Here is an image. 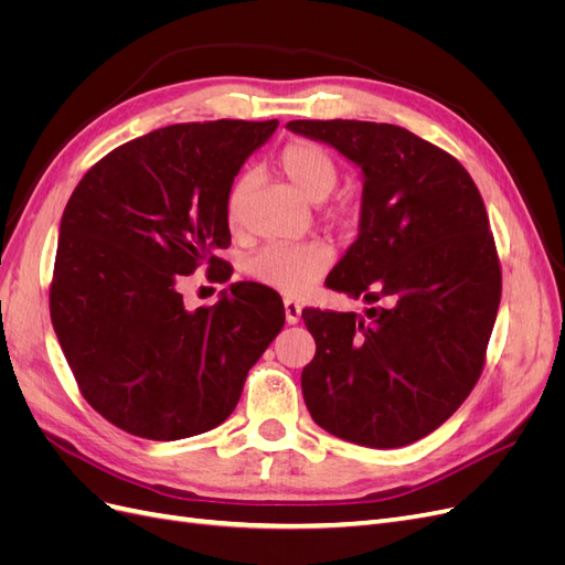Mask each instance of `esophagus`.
<instances>
[{
  "mask_svg": "<svg viewBox=\"0 0 565 565\" xmlns=\"http://www.w3.org/2000/svg\"><path fill=\"white\" fill-rule=\"evenodd\" d=\"M285 320L289 324H297L301 320V306L295 299H285Z\"/></svg>",
  "mask_w": 565,
  "mask_h": 565,
  "instance_id": "obj_1",
  "label": "esophagus"
}]
</instances>
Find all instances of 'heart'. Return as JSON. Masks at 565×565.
Here are the masks:
<instances>
[{
  "mask_svg": "<svg viewBox=\"0 0 565 565\" xmlns=\"http://www.w3.org/2000/svg\"><path fill=\"white\" fill-rule=\"evenodd\" d=\"M280 167L285 177L297 185L313 202L328 200L339 181V169L334 160L320 146L309 141H295L282 148ZM254 188V177L249 172L241 174L231 185L226 198V224L231 231L243 228L247 202ZM332 266V249L320 243H276L254 254L249 262L252 276L278 289L285 295H303L328 273Z\"/></svg>",
  "mask_w": 565,
  "mask_h": 565,
  "instance_id": "b5f03b06",
  "label": "heart"
}]
</instances>
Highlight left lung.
Wrapping results in <instances>:
<instances>
[{
  "instance_id": "obj_1",
  "label": "left lung",
  "mask_w": 565,
  "mask_h": 565,
  "mask_svg": "<svg viewBox=\"0 0 565 565\" xmlns=\"http://www.w3.org/2000/svg\"><path fill=\"white\" fill-rule=\"evenodd\" d=\"M363 177L355 243L324 280L367 303L303 309L316 339L301 372L311 417L365 448H403L436 431L481 377L502 273L481 193L446 150L396 125L292 119Z\"/></svg>"
}]
</instances>
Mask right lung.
Here are the masks:
<instances>
[{"label":"right lung","mask_w":565,"mask_h":565,"mask_svg":"<svg viewBox=\"0 0 565 565\" xmlns=\"http://www.w3.org/2000/svg\"><path fill=\"white\" fill-rule=\"evenodd\" d=\"M278 119L172 125L98 160L65 204L51 322L82 396L119 429L179 440L235 409L285 324L276 289L233 282L188 311L179 276L224 268L233 179ZM224 280L231 278L226 268Z\"/></svg>","instance_id":"add662e5"}]
</instances>
